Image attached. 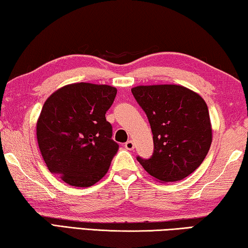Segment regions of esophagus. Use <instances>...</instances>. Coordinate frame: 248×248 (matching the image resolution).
<instances>
[{"label": "esophagus", "instance_id": "obj_1", "mask_svg": "<svg viewBox=\"0 0 248 248\" xmlns=\"http://www.w3.org/2000/svg\"><path fill=\"white\" fill-rule=\"evenodd\" d=\"M125 148H126V150H128V151H132L133 148H134V143H133V140H127L126 143H125Z\"/></svg>", "mask_w": 248, "mask_h": 248}]
</instances>
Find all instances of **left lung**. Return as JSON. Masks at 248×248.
<instances>
[{
  "label": "left lung",
  "mask_w": 248,
  "mask_h": 248,
  "mask_svg": "<svg viewBox=\"0 0 248 248\" xmlns=\"http://www.w3.org/2000/svg\"><path fill=\"white\" fill-rule=\"evenodd\" d=\"M132 93L146 113L153 133L154 153L137 161L162 183L187 177L206 157L213 134L203 97L176 84L139 85Z\"/></svg>",
  "instance_id": "8db88e82"
}]
</instances>
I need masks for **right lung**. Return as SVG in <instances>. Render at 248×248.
<instances>
[{
	"mask_svg": "<svg viewBox=\"0 0 248 248\" xmlns=\"http://www.w3.org/2000/svg\"><path fill=\"white\" fill-rule=\"evenodd\" d=\"M117 90L73 83L45 101L36 122L39 148L49 172L75 187H90L108 173L119 144L105 119Z\"/></svg>",
	"mask_w": 248,
	"mask_h": 248,
	"instance_id": "obj_1",
	"label": "right lung"
}]
</instances>
